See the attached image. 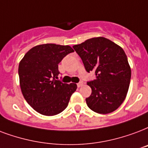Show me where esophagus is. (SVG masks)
Segmentation results:
<instances>
[{
  "mask_svg": "<svg viewBox=\"0 0 148 148\" xmlns=\"http://www.w3.org/2000/svg\"><path fill=\"white\" fill-rule=\"evenodd\" d=\"M77 87H78V88H80V87H82V85H83V83H82V82H79V83H77Z\"/></svg>",
  "mask_w": 148,
  "mask_h": 148,
  "instance_id": "esophagus-1",
  "label": "esophagus"
}]
</instances>
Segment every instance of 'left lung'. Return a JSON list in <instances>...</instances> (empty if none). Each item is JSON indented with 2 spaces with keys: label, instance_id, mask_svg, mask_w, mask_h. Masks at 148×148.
Listing matches in <instances>:
<instances>
[{
  "label": "left lung",
  "instance_id": "obj_1",
  "mask_svg": "<svg viewBox=\"0 0 148 148\" xmlns=\"http://www.w3.org/2000/svg\"><path fill=\"white\" fill-rule=\"evenodd\" d=\"M73 48L87 72L95 73V79L87 83L92 88V94L85 99L89 109L100 114L116 110L126 99L131 77L123 49L104 37L87 39Z\"/></svg>",
  "mask_w": 148,
  "mask_h": 148
}]
</instances>
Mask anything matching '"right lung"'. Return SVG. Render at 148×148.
I'll list each match as a JSON object with an SVG mask.
<instances>
[{
	"mask_svg": "<svg viewBox=\"0 0 148 148\" xmlns=\"http://www.w3.org/2000/svg\"><path fill=\"white\" fill-rule=\"evenodd\" d=\"M74 52L70 46L53 43L38 45L29 49L18 66L21 92L26 101L39 113L54 116L68 106L77 84L57 81L58 64Z\"/></svg>",
	"mask_w": 148,
	"mask_h": 148,
	"instance_id": "obj_1",
	"label": "right lung"
}]
</instances>
